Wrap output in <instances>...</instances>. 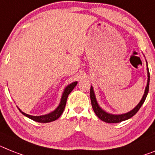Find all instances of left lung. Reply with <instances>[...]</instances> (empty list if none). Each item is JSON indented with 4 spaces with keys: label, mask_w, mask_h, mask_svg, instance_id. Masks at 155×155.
Returning a JSON list of instances; mask_svg holds the SVG:
<instances>
[{
    "label": "left lung",
    "mask_w": 155,
    "mask_h": 155,
    "mask_svg": "<svg viewBox=\"0 0 155 155\" xmlns=\"http://www.w3.org/2000/svg\"><path fill=\"white\" fill-rule=\"evenodd\" d=\"M147 63V87L145 88V91H144L142 99L140 100V102H139L137 106L134 108L133 110H132L131 111L128 112V113H125V114H112L110 113H107L104 110H102V108L100 107V106L98 105L97 102V99H96L95 94L94 91L93 87L91 86V91H90V96H91V106L93 108L94 112L95 113V114L97 115V117L99 119H101L103 121L106 122V123H120V122L124 121L126 120L130 119L131 117H132L135 114L139 111V110L140 109V107L142 106V105L143 104L144 101L146 99L147 96L148 91H149V83H150V73H149V69H148V65L147 62L146 61Z\"/></svg>",
    "instance_id": "8db88e82"
}]
</instances>
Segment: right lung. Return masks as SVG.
Listing matches in <instances>:
<instances>
[{
  "label": "right lung",
  "mask_w": 155,
  "mask_h": 155,
  "mask_svg": "<svg viewBox=\"0 0 155 155\" xmlns=\"http://www.w3.org/2000/svg\"><path fill=\"white\" fill-rule=\"evenodd\" d=\"M77 81L73 82V83L68 84V85L64 88L63 94H62L61 98V102H60L59 103V106L56 108L55 110H53V112L49 113V114L41 116H31L22 112L19 107L17 108L19 109V111L23 114V115H24L25 117H27L30 118V119L33 120H35V121L36 122H40V123H49V122L54 121V120H56L58 119V118L61 117V115L62 113L64 112V108H65L68 96V94L71 93V91L74 89V87H75V86L77 85Z\"/></svg>",
  "instance_id": "obj_1"
}]
</instances>
